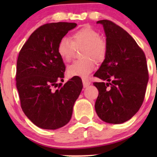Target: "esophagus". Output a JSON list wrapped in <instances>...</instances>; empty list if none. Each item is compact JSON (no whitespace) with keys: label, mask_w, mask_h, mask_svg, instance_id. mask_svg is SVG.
I'll return each instance as SVG.
<instances>
[{"label":"esophagus","mask_w":157,"mask_h":157,"mask_svg":"<svg viewBox=\"0 0 157 157\" xmlns=\"http://www.w3.org/2000/svg\"><path fill=\"white\" fill-rule=\"evenodd\" d=\"M82 83H83V86L84 87H87L88 86H89L90 84H91V82L89 80H87V79L86 78H82Z\"/></svg>","instance_id":"1"}]
</instances>
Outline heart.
Masks as SVG:
<instances>
[{"label":"heart","instance_id":"heart-1","mask_svg":"<svg viewBox=\"0 0 157 157\" xmlns=\"http://www.w3.org/2000/svg\"><path fill=\"white\" fill-rule=\"evenodd\" d=\"M83 47L82 57L83 60H77L67 68L69 77H86L95 68L94 60L101 62L105 57L107 52V43L100 36L99 32L90 26H84L75 32L71 40L63 37L59 40L57 52L65 62L72 59L75 48Z\"/></svg>","mask_w":157,"mask_h":157}]
</instances>
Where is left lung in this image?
Masks as SVG:
<instances>
[{
    "instance_id": "left-lung-1",
    "label": "left lung",
    "mask_w": 157,
    "mask_h": 157,
    "mask_svg": "<svg viewBox=\"0 0 157 157\" xmlns=\"http://www.w3.org/2000/svg\"><path fill=\"white\" fill-rule=\"evenodd\" d=\"M103 26L107 52L105 60L94 76L99 94L96 112L102 121L120 124L139 111L145 98L148 70L144 52L122 27L109 20L97 22Z\"/></svg>"
}]
</instances>
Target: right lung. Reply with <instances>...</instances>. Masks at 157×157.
<instances>
[{
	"label": "right lung",
	"instance_id": "obj_1",
	"mask_svg": "<svg viewBox=\"0 0 157 157\" xmlns=\"http://www.w3.org/2000/svg\"><path fill=\"white\" fill-rule=\"evenodd\" d=\"M77 23H46L30 35L19 52L16 86L21 106L37 127L55 130L70 121L73 106L82 91L80 77L65 84L66 66L57 52L59 40Z\"/></svg>",
	"mask_w": 157,
	"mask_h": 157
}]
</instances>
